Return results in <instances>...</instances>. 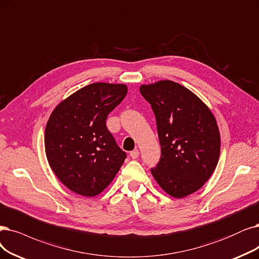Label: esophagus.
<instances>
[{
	"instance_id": "1",
	"label": "esophagus",
	"mask_w": 259,
	"mask_h": 259,
	"mask_svg": "<svg viewBox=\"0 0 259 259\" xmlns=\"http://www.w3.org/2000/svg\"><path fill=\"white\" fill-rule=\"evenodd\" d=\"M130 156L133 158V159H136L138 156H139V151L138 150H134L130 153Z\"/></svg>"
}]
</instances>
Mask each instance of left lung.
<instances>
[{
  "label": "left lung",
  "instance_id": "left-lung-1",
  "mask_svg": "<svg viewBox=\"0 0 259 259\" xmlns=\"http://www.w3.org/2000/svg\"><path fill=\"white\" fill-rule=\"evenodd\" d=\"M157 123L161 155L151 169L161 189L182 199L202 188L220 156V132L208 106L173 80L141 85Z\"/></svg>",
  "mask_w": 259,
  "mask_h": 259
}]
</instances>
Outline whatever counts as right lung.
I'll return each mask as SVG.
<instances>
[{"instance_id":"add662e5","label":"right lung","mask_w":259,"mask_h":259,"mask_svg":"<svg viewBox=\"0 0 259 259\" xmlns=\"http://www.w3.org/2000/svg\"><path fill=\"white\" fill-rule=\"evenodd\" d=\"M127 94L124 84L94 82L69 96L52 111L45 134L51 169L68 189L100 194L126 157L106 127L108 113Z\"/></svg>"}]
</instances>
